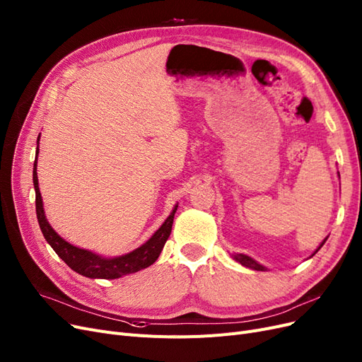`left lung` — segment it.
I'll use <instances>...</instances> for the list:
<instances>
[{
    "label": "left lung",
    "instance_id": "1",
    "mask_svg": "<svg viewBox=\"0 0 362 362\" xmlns=\"http://www.w3.org/2000/svg\"><path fill=\"white\" fill-rule=\"evenodd\" d=\"M327 242V238L324 240V242L322 243H320L319 245V247L315 250V253L320 249V247H322L324 246V243ZM315 253H313V255H315ZM312 255V257H313ZM234 259L237 261V262H240V264H242V265H245V267H247V269H252V270H257V272H265L267 269H265V267L264 265H261L259 262H257L255 259H253V258H250V257H247V255H243V253H237V255H234Z\"/></svg>",
    "mask_w": 362,
    "mask_h": 362
}]
</instances>
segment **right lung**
<instances>
[{
    "mask_svg": "<svg viewBox=\"0 0 362 362\" xmlns=\"http://www.w3.org/2000/svg\"><path fill=\"white\" fill-rule=\"evenodd\" d=\"M38 140L37 139V155H38ZM33 182L35 189V211L40 230H42L46 242L52 246V249L57 252V255L70 267L76 273L86 276L89 279H119L122 276L140 272L146 267L152 265L158 257L160 250H163L165 242L171 234V226L174 213L177 210V206H174L170 216L165 219V222L159 226V230L147 240L144 245L132 250L127 255L115 257V258H104L92 253L89 250L76 247L65 242L62 237L58 235V233L52 228L50 223L47 222L45 216V209L42 202V194L38 189V177H37V158L34 160V170H33Z\"/></svg>",
    "mask_w": 362,
    "mask_h": 362,
    "instance_id": "add662e5",
    "label": "right lung"
}]
</instances>
